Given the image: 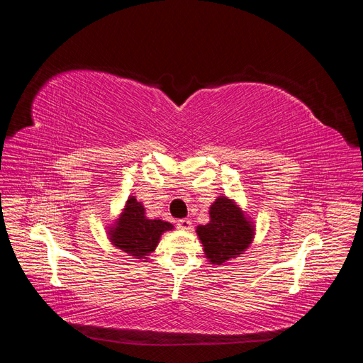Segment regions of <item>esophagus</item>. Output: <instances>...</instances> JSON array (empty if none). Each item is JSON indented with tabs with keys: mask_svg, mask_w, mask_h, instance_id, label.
<instances>
[{
	"mask_svg": "<svg viewBox=\"0 0 363 363\" xmlns=\"http://www.w3.org/2000/svg\"><path fill=\"white\" fill-rule=\"evenodd\" d=\"M191 224H192L191 219H188V218H183V219H179V221H177V225L182 230H189Z\"/></svg>",
	"mask_w": 363,
	"mask_h": 363,
	"instance_id": "1",
	"label": "esophagus"
}]
</instances>
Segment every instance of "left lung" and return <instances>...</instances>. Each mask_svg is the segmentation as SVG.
<instances>
[{"mask_svg": "<svg viewBox=\"0 0 363 363\" xmlns=\"http://www.w3.org/2000/svg\"><path fill=\"white\" fill-rule=\"evenodd\" d=\"M211 221L196 227L204 255L212 265L236 259L250 247L255 227L240 207L224 195H219L208 208Z\"/></svg>", "mask_w": 363, "mask_h": 363, "instance_id": "1", "label": "left lung"}]
</instances>
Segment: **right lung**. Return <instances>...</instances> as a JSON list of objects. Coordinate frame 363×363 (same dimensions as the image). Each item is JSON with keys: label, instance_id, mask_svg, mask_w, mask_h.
Instances as JSON below:
<instances>
[{"label": "right lung", "instance_id": "1", "mask_svg": "<svg viewBox=\"0 0 363 363\" xmlns=\"http://www.w3.org/2000/svg\"><path fill=\"white\" fill-rule=\"evenodd\" d=\"M172 228L174 225L163 219H148L142 203L136 196H128L123 213L108 227V239L116 248L127 252V256L147 262V256L156 250L160 236Z\"/></svg>", "mask_w": 363, "mask_h": 363}]
</instances>
